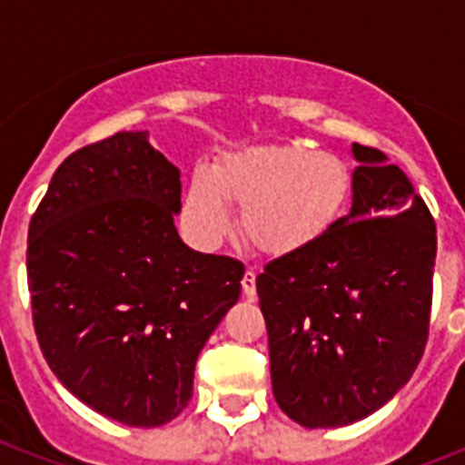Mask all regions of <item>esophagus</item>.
<instances>
[{
	"instance_id": "obj_1",
	"label": "esophagus",
	"mask_w": 465,
	"mask_h": 465,
	"mask_svg": "<svg viewBox=\"0 0 465 465\" xmlns=\"http://www.w3.org/2000/svg\"><path fill=\"white\" fill-rule=\"evenodd\" d=\"M241 287H243V294H246L248 299L255 297V270L248 268L246 275H243V280H241Z\"/></svg>"
}]
</instances>
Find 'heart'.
I'll return each instance as SVG.
<instances>
[{"mask_svg":"<svg viewBox=\"0 0 465 465\" xmlns=\"http://www.w3.org/2000/svg\"><path fill=\"white\" fill-rule=\"evenodd\" d=\"M352 173L342 159L304 142L261 144L200 166L183 200L193 239L214 246L232 226L229 203L241 204V236L270 258H290L323 239L345 210Z\"/></svg>","mask_w":465,"mask_h":465,"instance_id":"b5f03b06","label":"heart"}]
</instances>
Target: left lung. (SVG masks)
<instances>
[{
  "label": "left lung",
  "mask_w": 465,
  "mask_h": 465,
  "mask_svg": "<svg viewBox=\"0 0 465 465\" xmlns=\"http://www.w3.org/2000/svg\"><path fill=\"white\" fill-rule=\"evenodd\" d=\"M352 207L309 251L255 280L277 405L294 422L345 427L386 405L422 360L437 226L408 175L352 144Z\"/></svg>",
  "instance_id": "1"
}]
</instances>
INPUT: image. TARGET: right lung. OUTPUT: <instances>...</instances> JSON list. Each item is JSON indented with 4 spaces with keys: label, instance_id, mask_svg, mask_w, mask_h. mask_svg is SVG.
I'll return each instance as SVG.
<instances>
[{
    "label": "right lung",
    "instance_id": "obj_1",
    "mask_svg": "<svg viewBox=\"0 0 465 465\" xmlns=\"http://www.w3.org/2000/svg\"><path fill=\"white\" fill-rule=\"evenodd\" d=\"M181 171L118 133L62 161L28 226L40 350L105 418L159 427L193 396L197 354L241 297L243 265L181 241Z\"/></svg>",
    "mask_w": 465,
    "mask_h": 465
}]
</instances>
